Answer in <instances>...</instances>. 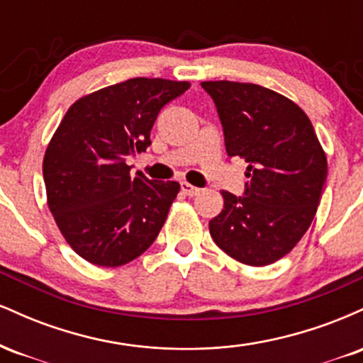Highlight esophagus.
Returning a JSON list of instances; mask_svg holds the SVG:
<instances>
[{
	"label": "esophagus",
	"instance_id": "34e87169",
	"mask_svg": "<svg viewBox=\"0 0 363 363\" xmlns=\"http://www.w3.org/2000/svg\"><path fill=\"white\" fill-rule=\"evenodd\" d=\"M181 191H182V193H184L186 196H198L199 191H201V189H198V187L191 186L189 182L182 181V182H181Z\"/></svg>",
	"mask_w": 363,
	"mask_h": 363
}]
</instances>
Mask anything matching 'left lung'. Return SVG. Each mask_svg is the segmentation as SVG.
<instances>
[{"label":"left lung","instance_id":"left-lung-1","mask_svg":"<svg viewBox=\"0 0 363 363\" xmlns=\"http://www.w3.org/2000/svg\"><path fill=\"white\" fill-rule=\"evenodd\" d=\"M222 121L228 157L247 162L244 196L222 191L210 220L215 244L234 259L266 266L297 245L318 211L326 153L295 102L254 83L203 82Z\"/></svg>","mask_w":363,"mask_h":363}]
</instances>
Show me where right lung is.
Returning a JSON list of instances; mask_svg holds the SVG:
<instances>
[{
	"mask_svg": "<svg viewBox=\"0 0 363 363\" xmlns=\"http://www.w3.org/2000/svg\"><path fill=\"white\" fill-rule=\"evenodd\" d=\"M189 86L131 78L78 99L62 118L44 155L45 193L62 237L85 261L123 266L157 239L181 186L131 177L126 160L150 147L158 112Z\"/></svg>",
	"mask_w": 363,
	"mask_h": 363,
	"instance_id": "add662e5",
	"label": "right lung"
}]
</instances>
